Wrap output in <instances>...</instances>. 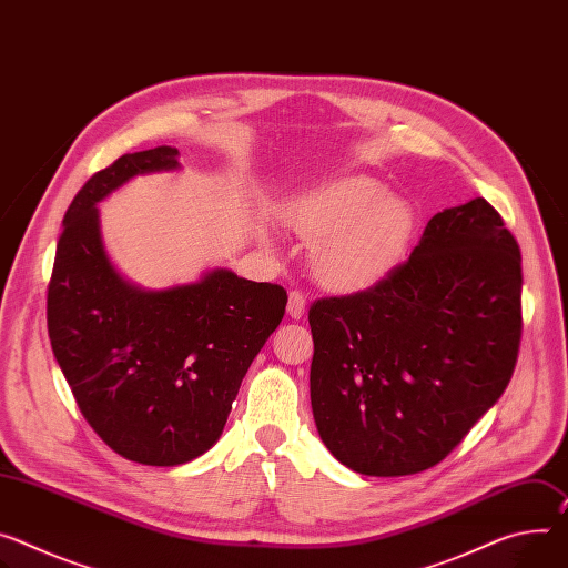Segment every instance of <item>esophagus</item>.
<instances>
[{
    "instance_id": "obj_1",
    "label": "esophagus",
    "mask_w": 568,
    "mask_h": 568,
    "mask_svg": "<svg viewBox=\"0 0 568 568\" xmlns=\"http://www.w3.org/2000/svg\"><path fill=\"white\" fill-rule=\"evenodd\" d=\"M303 313H305V296L301 292L292 290L290 296H287V315L292 320H301Z\"/></svg>"
}]
</instances>
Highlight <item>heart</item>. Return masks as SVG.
I'll return each instance as SVG.
<instances>
[{"label": "heart", "instance_id": "obj_1", "mask_svg": "<svg viewBox=\"0 0 568 568\" xmlns=\"http://www.w3.org/2000/svg\"><path fill=\"white\" fill-rule=\"evenodd\" d=\"M287 222L313 242L311 267L322 285L357 290L394 265L415 229V209L381 181L355 174L292 203Z\"/></svg>", "mask_w": 568, "mask_h": 568}]
</instances>
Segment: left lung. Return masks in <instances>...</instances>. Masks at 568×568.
<instances>
[{
    "label": "left lung",
    "mask_w": 568,
    "mask_h": 568,
    "mask_svg": "<svg viewBox=\"0 0 568 568\" xmlns=\"http://www.w3.org/2000/svg\"><path fill=\"white\" fill-rule=\"evenodd\" d=\"M521 251L476 196L437 213L383 281L311 305L313 415L355 474L435 467L505 392L521 339Z\"/></svg>",
    "instance_id": "1"
}]
</instances>
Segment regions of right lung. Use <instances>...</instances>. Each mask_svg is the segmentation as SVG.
Here are the masks:
<instances>
[{
	"label": "right lung",
	"instance_id": "add662e5",
	"mask_svg": "<svg viewBox=\"0 0 568 568\" xmlns=\"http://www.w3.org/2000/svg\"><path fill=\"white\" fill-rule=\"evenodd\" d=\"M176 170L179 149L163 144L97 172L65 213L47 292L51 348L85 422L146 467H176L217 444L287 303L281 285L226 267L161 290L115 267L99 203L135 176Z\"/></svg>",
	"mask_w": 568,
	"mask_h": 568
}]
</instances>
